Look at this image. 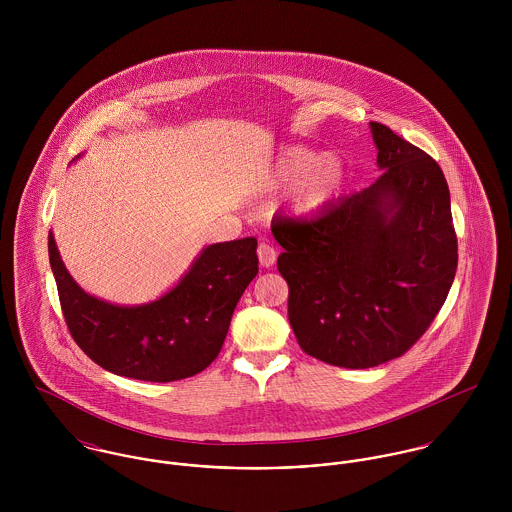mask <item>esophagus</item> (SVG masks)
I'll return each instance as SVG.
<instances>
[{
    "mask_svg": "<svg viewBox=\"0 0 512 512\" xmlns=\"http://www.w3.org/2000/svg\"><path fill=\"white\" fill-rule=\"evenodd\" d=\"M276 250H274V246L272 244H268V242H262L260 246H258V260H260V266L262 268H272L274 264H276Z\"/></svg>",
    "mask_w": 512,
    "mask_h": 512,
    "instance_id": "1",
    "label": "esophagus"
}]
</instances>
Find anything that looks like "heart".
<instances>
[{
    "label": "heart",
    "mask_w": 512,
    "mask_h": 512,
    "mask_svg": "<svg viewBox=\"0 0 512 512\" xmlns=\"http://www.w3.org/2000/svg\"><path fill=\"white\" fill-rule=\"evenodd\" d=\"M345 161L329 151L317 153L307 146L280 149L260 175L264 191L290 189V207L297 217H315L329 209L343 191Z\"/></svg>",
    "instance_id": "heart-1"
}]
</instances>
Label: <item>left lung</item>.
Masks as SVG:
<instances>
[{
	"label": "left lung",
	"instance_id": "left-lung-1",
	"mask_svg": "<svg viewBox=\"0 0 512 512\" xmlns=\"http://www.w3.org/2000/svg\"><path fill=\"white\" fill-rule=\"evenodd\" d=\"M380 177L313 219H280L288 317L299 347L343 368L402 357L438 315L457 270L449 187L438 163L370 122Z\"/></svg>",
	"mask_w": 512,
	"mask_h": 512
}]
</instances>
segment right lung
I'll return each mask as SVG.
<instances>
[{"label":"right lung","instance_id":"right-lung-1","mask_svg":"<svg viewBox=\"0 0 512 512\" xmlns=\"http://www.w3.org/2000/svg\"><path fill=\"white\" fill-rule=\"evenodd\" d=\"M254 236L205 246L181 280L140 305H118L84 292L69 274L53 232L49 262L65 321L96 365L136 380L171 382L219 357L234 307L258 274Z\"/></svg>","mask_w":512,"mask_h":512}]
</instances>
